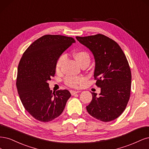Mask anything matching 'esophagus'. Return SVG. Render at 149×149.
<instances>
[{
  "label": "esophagus",
  "instance_id": "34e87169",
  "mask_svg": "<svg viewBox=\"0 0 149 149\" xmlns=\"http://www.w3.org/2000/svg\"><path fill=\"white\" fill-rule=\"evenodd\" d=\"M80 92V91H75V90H70V93L72 95H74L77 93H78Z\"/></svg>",
  "mask_w": 149,
  "mask_h": 149
}]
</instances>
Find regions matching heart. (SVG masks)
Instances as JSON below:
<instances>
[{
    "mask_svg": "<svg viewBox=\"0 0 149 149\" xmlns=\"http://www.w3.org/2000/svg\"><path fill=\"white\" fill-rule=\"evenodd\" d=\"M74 58L77 62V63L80 64L81 62L83 61H87L90 62V56L87 52L84 51H79L75 52L74 54ZM65 60V56L62 55L61 56L59 59H57L56 64V70L59 71L62 63H63L64 61ZM85 80V79L84 77H71L68 76L65 77V84L69 86L70 87L72 88H77L80 87V85H82Z\"/></svg>",
    "mask_w": 149,
    "mask_h": 149,
    "instance_id": "heart-1",
    "label": "heart"
}]
</instances>
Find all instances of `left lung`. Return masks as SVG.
<instances>
[{"label": "left lung", "mask_w": 149, "mask_h": 149, "mask_svg": "<svg viewBox=\"0 0 149 149\" xmlns=\"http://www.w3.org/2000/svg\"><path fill=\"white\" fill-rule=\"evenodd\" d=\"M76 38L92 52L95 84L101 88L99 97L92 93L87 111L100 121H113L123 113L130 98L131 72L126 57L116 41L102 34Z\"/></svg>", "instance_id": "8db88e82"}]
</instances>
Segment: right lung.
Masks as SVG:
<instances>
[{
	"instance_id": "right-lung-1",
	"label": "right lung",
	"mask_w": 149,
	"mask_h": 149,
	"mask_svg": "<svg viewBox=\"0 0 149 149\" xmlns=\"http://www.w3.org/2000/svg\"><path fill=\"white\" fill-rule=\"evenodd\" d=\"M75 41L73 38L46 35L24 52L18 66L17 88L24 108L41 122L60 116L71 94L68 90L52 92L47 81L56 73L60 56Z\"/></svg>"
}]
</instances>
